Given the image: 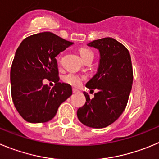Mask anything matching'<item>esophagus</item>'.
Masks as SVG:
<instances>
[{"label":"esophagus","instance_id":"34e87169","mask_svg":"<svg viewBox=\"0 0 159 159\" xmlns=\"http://www.w3.org/2000/svg\"><path fill=\"white\" fill-rule=\"evenodd\" d=\"M73 93H78V89H75V88H73Z\"/></svg>","mask_w":159,"mask_h":159}]
</instances>
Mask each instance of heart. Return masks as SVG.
<instances>
[{
	"instance_id": "b5f03b06",
	"label": "heart",
	"mask_w": 159,
	"mask_h": 159,
	"mask_svg": "<svg viewBox=\"0 0 159 159\" xmlns=\"http://www.w3.org/2000/svg\"><path fill=\"white\" fill-rule=\"evenodd\" d=\"M80 55H81V58H82L83 60L86 59L89 56H93V53L92 52V51H90L89 49H87V48H81L79 50ZM61 59V56H59V61ZM63 81L66 84H70V85H72V86L78 87L79 85H81V82H82L83 80L85 79V77L83 76V75H78V74H75V73H68L66 75H64L63 78Z\"/></svg>"
}]
</instances>
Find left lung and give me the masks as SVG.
Here are the masks:
<instances>
[{
    "instance_id": "1",
    "label": "left lung",
    "mask_w": 159,
    "mask_h": 159,
    "mask_svg": "<svg viewBox=\"0 0 159 159\" xmlns=\"http://www.w3.org/2000/svg\"><path fill=\"white\" fill-rule=\"evenodd\" d=\"M88 45L100 51L97 73L86 84L91 91L98 92L93 99L84 92L86 101L77 115L86 126L105 128L119 118L128 103L133 80L131 56L128 49L114 38L95 40Z\"/></svg>"
}]
</instances>
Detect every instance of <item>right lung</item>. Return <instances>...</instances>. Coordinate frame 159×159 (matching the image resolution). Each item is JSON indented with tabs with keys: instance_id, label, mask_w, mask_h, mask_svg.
<instances>
[{
	"instance_id": "right-lung-1",
	"label": "right lung",
	"mask_w": 159,
	"mask_h": 159,
	"mask_svg": "<svg viewBox=\"0 0 159 159\" xmlns=\"http://www.w3.org/2000/svg\"><path fill=\"white\" fill-rule=\"evenodd\" d=\"M73 42L51 32L25 38L16 50L10 72L12 101L22 118L30 123L52 119L59 105L72 95L70 84L59 82L56 56ZM43 79L53 81L50 87Z\"/></svg>"
}]
</instances>
